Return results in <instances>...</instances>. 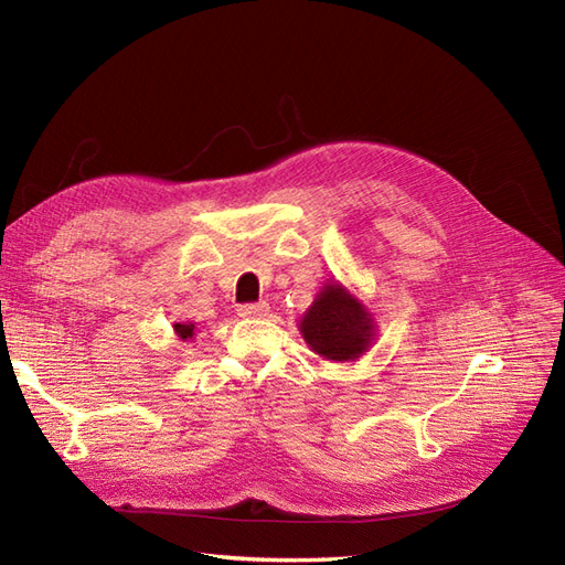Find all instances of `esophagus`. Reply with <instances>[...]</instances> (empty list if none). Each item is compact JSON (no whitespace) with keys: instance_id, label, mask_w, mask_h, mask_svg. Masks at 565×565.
Instances as JSON below:
<instances>
[{"instance_id":"34e87169","label":"esophagus","mask_w":565,"mask_h":565,"mask_svg":"<svg viewBox=\"0 0 565 565\" xmlns=\"http://www.w3.org/2000/svg\"><path fill=\"white\" fill-rule=\"evenodd\" d=\"M243 318H262L268 313V303L266 301H254V303H243L241 309H237Z\"/></svg>"}]
</instances>
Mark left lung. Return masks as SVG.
<instances>
[{"label": "left lung", "instance_id": "1", "mask_svg": "<svg viewBox=\"0 0 565 565\" xmlns=\"http://www.w3.org/2000/svg\"><path fill=\"white\" fill-rule=\"evenodd\" d=\"M301 334L316 353L330 361H351L372 339V320L339 285H328L301 320Z\"/></svg>", "mask_w": 565, "mask_h": 565}]
</instances>
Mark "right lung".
I'll use <instances>...</instances> for the list:
<instances>
[{
    "instance_id": "1",
    "label": "right lung",
    "mask_w": 565,
    "mask_h": 565,
    "mask_svg": "<svg viewBox=\"0 0 565 565\" xmlns=\"http://www.w3.org/2000/svg\"><path fill=\"white\" fill-rule=\"evenodd\" d=\"M174 330L179 332V337H181V339L193 337V324H174Z\"/></svg>"
}]
</instances>
